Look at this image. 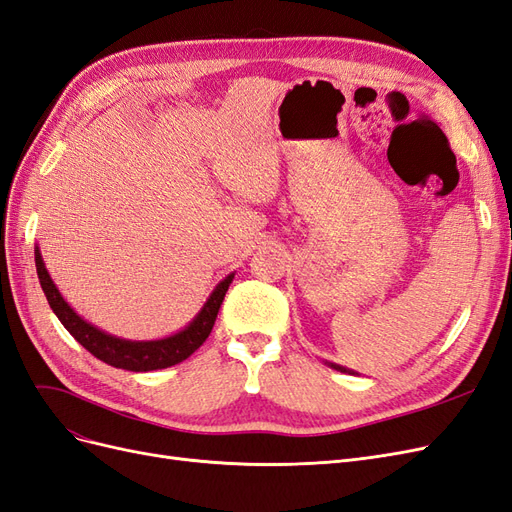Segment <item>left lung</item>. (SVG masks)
<instances>
[{
    "mask_svg": "<svg viewBox=\"0 0 512 512\" xmlns=\"http://www.w3.org/2000/svg\"><path fill=\"white\" fill-rule=\"evenodd\" d=\"M329 365H331V367H333V369H339V371H348V369H346V367H339V365H333V363H329Z\"/></svg>",
    "mask_w": 512,
    "mask_h": 512,
    "instance_id": "8db88e82",
    "label": "left lung"
}]
</instances>
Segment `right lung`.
<instances>
[{
  "label": "right lung",
  "mask_w": 512,
  "mask_h": 512,
  "mask_svg": "<svg viewBox=\"0 0 512 512\" xmlns=\"http://www.w3.org/2000/svg\"><path fill=\"white\" fill-rule=\"evenodd\" d=\"M36 271H38L40 286L46 294V301H49L55 316L59 318L61 324H64L76 342L94 354L96 359L128 371L164 369L170 365H177L188 359L190 354H194L209 337L215 318H218L220 305L224 301V294L232 282V277H235V273H230L226 280H222L218 286H215L203 309H200L196 318L183 331L164 339H151V342H132V339H121L100 331L98 327H94V324H89L74 312V309L59 294L57 286L53 284L49 271L44 267V260L40 256L38 247H36Z\"/></svg>",
  "instance_id": "right-lung-1"
}]
</instances>
